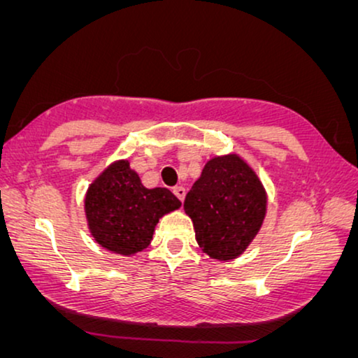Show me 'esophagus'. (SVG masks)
I'll use <instances>...</instances> for the list:
<instances>
[{"instance_id": "34e87169", "label": "esophagus", "mask_w": 358, "mask_h": 358, "mask_svg": "<svg viewBox=\"0 0 358 358\" xmlns=\"http://www.w3.org/2000/svg\"><path fill=\"white\" fill-rule=\"evenodd\" d=\"M173 192H174L176 197H178V199L180 200V202H184V199H185V189L182 187V185H178V187H174Z\"/></svg>"}]
</instances>
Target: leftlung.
Segmentation results:
<instances>
[{
  "label": "left lung",
  "instance_id": "1",
  "mask_svg": "<svg viewBox=\"0 0 358 358\" xmlns=\"http://www.w3.org/2000/svg\"><path fill=\"white\" fill-rule=\"evenodd\" d=\"M199 248L210 259L241 256L261 231L267 192L251 164L238 153L213 156L184 202Z\"/></svg>",
  "mask_w": 358,
  "mask_h": 358
}]
</instances>
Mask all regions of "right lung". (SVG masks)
I'll list each match as a JSON object with an SVG mask.
<instances>
[{
	"mask_svg": "<svg viewBox=\"0 0 358 358\" xmlns=\"http://www.w3.org/2000/svg\"><path fill=\"white\" fill-rule=\"evenodd\" d=\"M180 205L169 189L145 187L129 159H115L87 187L85 217L101 248L130 257L150 246L159 220Z\"/></svg>",
	"mask_w": 358,
	"mask_h": 358,
	"instance_id": "obj_1",
	"label": "right lung"
}]
</instances>
